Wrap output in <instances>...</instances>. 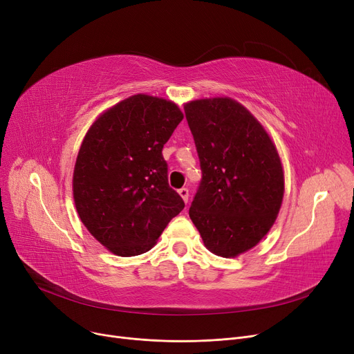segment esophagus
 Returning a JSON list of instances; mask_svg holds the SVG:
<instances>
[{
	"mask_svg": "<svg viewBox=\"0 0 354 354\" xmlns=\"http://www.w3.org/2000/svg\"><path fill=\"white\" fill-rule=\"evenodd\" d=\"M178 194H179V196L183 199L185 203H188V201H189V191H188L187 188H180V189L178 191Z\"/></svg>",
	"mask_w": 354,
	"mask_h": 354,
	"instance_id": "34e87169",
	"label": "esophagus"
}]
</instances>
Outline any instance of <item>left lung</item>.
<instances>
[{"label": "left lung", "mask_w": 354, "mask_h": 354, "mask_svg": "<svg viewBox=\"0 0 354 354\" xmlns=\"http://www.w3.org/2000/svg\"><path fill=\"white\" fill-rule=\"evenodd\" d=\"M202 180L189 216L212 254L235 258L261 241L280 212L284 169L275 143L231 97L185 103Z\"/></svg>", "instance_id": "1"}]
</instances>
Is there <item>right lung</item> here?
Segmentation results:
<instances>
[{
	"mask_svg": "<svg viewBox=\"0 0 354 354\" xmlns=\"http://www.w3.org/2000/svg\"><path fill=\"white\" fill-rule=\"evenodd\" d=\"M182 119L172 100L139 93L88 127L73 171V199L87 231L110 252L133 257L153 248L183 209L162 156Z\"/></svg>",
	"mask_w": 354,
	"mask_h": 354,
	"instance_id": "1",
	"label": "right lung"
}]
</instances>
